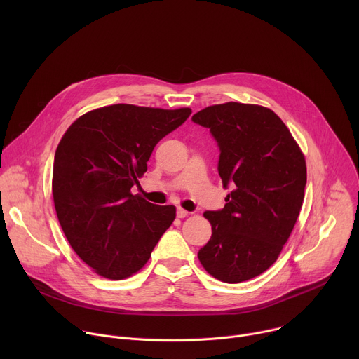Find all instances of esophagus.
Listing matches in <instances>:
<instances>
[{
	"instance_id": "obj_1",
	"label": "esophagus",
	"mask_w": 359,
	"mask_h": 359,
	"mask_svg": "<svg viewBox=\"0 0 359 359\" xmlns=\"http://www.w3.org/2000/svg\"><path fill=\"white\" fill-rule=\"evenodd\" d=\"M176 215H177V217H179V219H184V217H187L190 213H189V212H186V210H184V209H182V208H177Z\"/></svg>"
}]
</instances>
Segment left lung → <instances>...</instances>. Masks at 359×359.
Here are the masks:
<instances>
[{"mask_svg": "<svg viewBox=\"0 0 359 359\" xmlns=\"http://www.w3.org/2000/svg\"><path fill=\"white\" fill-rule=\"evenodd\" d=\"M217 142L219 175L231 187L222 210L204 212L212 237L197 257L210 276L236 284L274 264L298 219L305 159L284 122L259 105L227 102L193 115Z\"/></svg>", "mask_w": 359, "mask_h": 359, "instance_id": "obj_1", "label": "left lung"}]
</instances>
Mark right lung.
I'll return each instance as SVG.
<instances>
[{
	"label": "right lung",
	"instance_id": "1",
	"mask_svg": "<svg viewBox=\"0 0 359 359\" xmlns=\"http://www.w3.org/2000/svg\"><path fill=\"white\" fill-rule=\"evenodd\" d=\"M190 114L118 104L85 114L62 136L53 173L57 216L71 247L99 276L123 280L139 271L173 223L175 206L130 190L140 186L158 142Z\"/></svg>",
	"mask_w": 359,
	"mask_h": 359
}]
</instances>
